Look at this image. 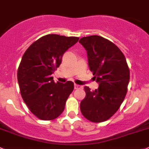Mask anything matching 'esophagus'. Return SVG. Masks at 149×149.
I'll return each instance as SVG.
<instances>
[{"label":"esophagus","mask_w":149,"mask_h":149,"mask_svg":"<svg viewBox=\"0 0 149 149\" xmlns=\"http://www.w3.org/2000/svg\"><path fill=\"white\" fill-rule=\"evenodd\" d=\"M82 87L81 85L74 84V89H75V90H77V89H82Z\"/></svg>","instance_id":"obj_1"}]
</instances>
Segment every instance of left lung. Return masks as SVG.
I'll use <instances>...</instances> for the list:
<instances>
[{
  "label": "left lung",
  "instance_id": "8db88e82",
  "mask_svg": "<svg viewBox=\"0 0 149 149\" xmlns=\"http://www.w3.org/2000/svg\"><path fill=\"white\" fill-rule=\"evenodd\" d=\"M79 42L87 53L90 71L99 83L95 90L85 86L81 101L84 117L94 123L108 120L117 112L126 95L130 71L125 56L113 42L102 36L81 38Z\"/></svg>",
  "mask_w": 149,
  "mask_h": 149
}]
</instances>
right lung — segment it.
Masks as SVG:
<instances>
[{
    "mask_svg": "<svg viewBox=\"0 0 149 149\" xmlns=\"http://www.w3.org/2000/svg\"><path fill=\"white\" fill-rule=\"evenodd\" d=\"M79 40L48 34L27 49L18 69V82L21 96L29 110L38 118L52 120L64 111L66 101L74 90V83H55L52 74L59 67L62 56Z\"/></svg>",
    "mask_w": 149,
    "mask_h": 149,
    "instance_id": "add662e5",
    "label": "right lung"
}]
</instances>
